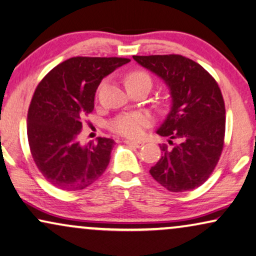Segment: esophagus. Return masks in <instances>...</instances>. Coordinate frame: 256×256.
Wrapping results in <instances>:
<instances>
[{"label":"esophagus","instance_id":"esophagus-1","mask_svg":"<svg viewBox=\"0 0 256 256\" xmlns=\"http://www.w3.org/2000/svg\"><path fill=\"white\" fill-rule=\"evenodd\" d=\"M125 144H126V145L139 148V147H142L144 145V142H136V140H125Z\"/></svg>","mask_w":256,"mask_h":256}]
</instances>
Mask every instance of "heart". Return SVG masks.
Instances as JSON below:
<instances>
[{"label": "heart", "mask_w": 256, "mask_h": 256, "mask_svg": "<svg viewBox=\"0 0 256 256\" xmlns=\"http://www.w3.org/2000/svg\"><path fill=\"white\" fill-rule=\"evenodd\" d=\"M126 87L139 84L150 86V76L142 70H136L128 74L125 78ZM152 123V117L146 112H128L123 114L110 122L109 128L118 134L128 138H138L144 133L145 128Z\"/></svg>", "instance_id": "b5f03b06"}]
</instances>
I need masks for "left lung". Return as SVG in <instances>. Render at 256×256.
Instances as JSON below:
<instances>
[{
    "instance_id": "8db88e82",
    "label": "left lung",
    "mask_w": 256,
    "mask_h": 256,
    "mask_svg": "<svg viewBox=\"0 0 256 256\" xmlns=\"http://www.w3.org/2000/svg\"><path fill=\"white\" fill-rule=\"evenodd\" d=\"M140 66L164 82L170 110L158 134L167 136L172 148L160 146L162 156L150 168L158 183L172 192L203 184L217 164L224 146L225 104L218 84L200 66L178 54L133 56Z\"/></svg>"
}]
</instances>
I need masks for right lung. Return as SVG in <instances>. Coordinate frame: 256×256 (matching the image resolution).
I'll use <instances>...</instances> for the list:
<instances>
[{
    "label": "right lung",
    "mask_w": 256,
    "mask_h": 256,
    "mask_svg": "<svg viewBox=\"0 0 256 256\" xmlns=\"http://www.w3.org/2000/svg\"><path fill=\"white\" fill-rule=\"evenodd\" d=\"M125 58H70L42 78L28 112L31 154L42 176L56 188L76 192L98 180L110 162L114 142L98 136L81 145L84 117L94 110L100 81Z\"/></svg>",
    "instance_id": "right-lung-1"
}]
</instances>
